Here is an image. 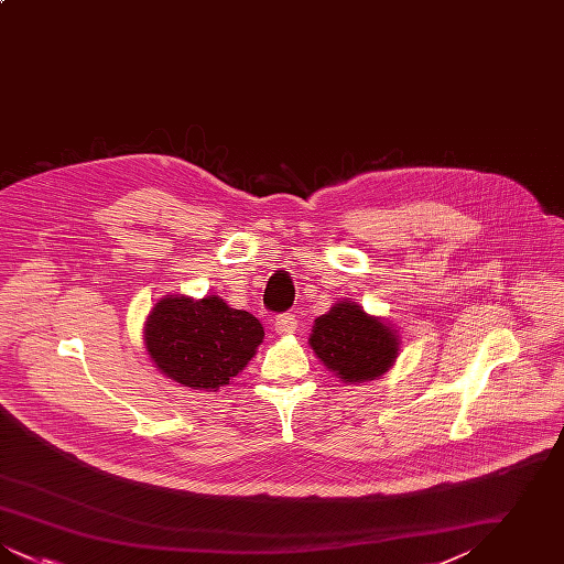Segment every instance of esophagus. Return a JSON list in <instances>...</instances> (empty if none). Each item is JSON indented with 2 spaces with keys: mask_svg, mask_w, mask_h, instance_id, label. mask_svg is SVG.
<instances>
[{
  "mask_svg": "<svg viewBox=\"0 0 564 564\" xmlns=\"http://www.w3.org/2000/svg\"><path fill=\"white\" fill-rule=\"evenodd\" d=\"M295 327H297V322H295L294 313H281V315L276 317V322H274V329H276V334H281V336L294 334Z\"/></svg>",
  "mask_w": 564,
  "mask_h": 564,
  "instance_id": "esophagus-1",
  "label": "esophagus"
}]
</instances>
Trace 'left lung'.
Instances as JSON below:
<instances>
[{"mask_svg":"<svg viewBox=\"0 0 564 564\" xmlns=\"http://www.w3.org/2000/svg\"><path fill=\"white\" fill-rule=\"evenodd\" d=\"M311 347L345 382H364L384 375L398 357V336L355 302H338L315 322Z\"/></svg>","mask_w":564,"mask_h":564,"instance_id":"obj_1","label":"left lung"}]
</instances>
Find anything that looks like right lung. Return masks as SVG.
I'll list each match as a JSON object with an SVG mask.
<instances>
[{"label": "right lung", "mask_w": 564, "mask_h": 564, "mask_svg": "<svg viewBox=\"0 0 564 564\" xmlns=\"http://www.w3.org/2000/svg\"><path fill=\"white\" fill-rule=\"evenodd\" d=\"M264 338V327L221 297L161 300L145 323V347L175 382L217 391L241 372Z\"/></svg>", "instance_id": "right-lung-1"}]
</instances>
